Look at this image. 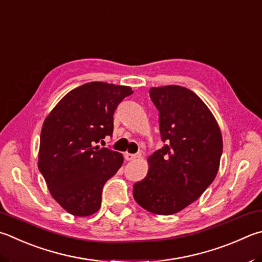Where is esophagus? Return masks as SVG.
<instances>
[{
	"instance_id": "esophagus-1",
	"label": "esophagus",
	"mask_w": 262,
	"mask_h": 262,
	"mask_svg": "<svg viewBox=\"0 0 262 262\" xmlns=\"http://www.w3.org/2000/svg\"><path fill=\"white\" fill-rule=\"evenodd\" d=\"M141 155L140 154H128V152H126L125 154V159L130 161V160H135L137 158H140Z\"/></svg>"
}]
</instances>
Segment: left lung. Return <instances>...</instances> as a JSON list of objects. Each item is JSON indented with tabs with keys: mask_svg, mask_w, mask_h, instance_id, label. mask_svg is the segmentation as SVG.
Here are the masks:
<instances>
[{
	"mask_svg": "<svg viewBox=\"0 0 262 262\" xmlns=\"http://www.w3.org/2000/svg\"><path fill=\"white\" fill-rule=\"evenodd\" d=\"M149 94L159 111L164 146L150 156L149 172L133 194L146 211L170 215L197 201L215 179L222 136L212 112L191 90L165 85Z\"/></svg>",
	"mask_w": 262,
	"mask_h": 262,
	"instance_id": "8db88e82",
	"label": "left lung"
}]
</instances>
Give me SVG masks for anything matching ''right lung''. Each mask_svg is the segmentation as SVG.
Listing matches in <instances>:
<instances>
[{
	"mask_svg": "<svg viewBox=\"0 0 262 262\" xmlns=\"http://www.w3.org/2000/svg\"><path fill=\"white\" fill-rule=\"evenodd\" d=\"M133 93L126 85L84 83L46 118L37 165L51 196L73 215L97 212L104 184L121 167V154L95 144L112 136L116 108Z\"/></svg>",
	"mask_w": 262,
	"mask_h": 262,
	"instance_id": "add662e5",
	"label": "right lung"
}]
</instances>
